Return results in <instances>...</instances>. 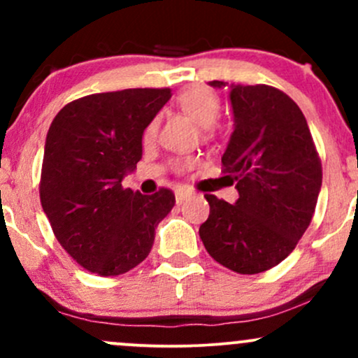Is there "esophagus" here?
<instances>
[{
    "label": "esophagus",
    "instance_id": "obj_1",
    "mask_svg": "<svg viewBox=\"0 0 358 358\" xmlns=\"http://www.w3.org/2000/svg\"><path fill=\"white\" fill-rule=\"evenodd\" d=\"M192 195H193L192 190H187V188H178V190L175 192V200H176V203H182L183 200L190 199Z\"/></svg>",
    "mask_w": 358,
    "mask_h": 358
}]
</instances>
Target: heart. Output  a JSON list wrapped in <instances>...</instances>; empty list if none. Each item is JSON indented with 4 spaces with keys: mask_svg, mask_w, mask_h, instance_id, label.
<instances>
[{
    "mask_svg": "<svg viewBox=\"0 0 358 358\" xmlns=\"http://www.w3.org/2000/svg\"><path fill=\"white\" fill-rule=\"evenodd\" d=\"M176 102L185 113L192 119H195L196 124H200L205 131L210 129V126L217 121L220 114V101L213 90L207 87H190L183 90ZM158 122L151 121L145 131V139H153L156 134Z\"/></svg>",
    "mask_w": 358,
    "mask_h": 358,
    "instance_id": "1",
    "label": "heart"
}]
</instances>
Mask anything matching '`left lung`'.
I'll list each match as a JSON object with an SVG mask.
<instances>
[{
  "label": "left lung",
  "instance_id": "left-lung-1",
  "mask_svg": "<svg viewBox=\"0 0 358 358\" xmlns=\"http://www.w3.org/2000/svg\"><path fill=\"white\" fill-rule=\"evenodd\" d=\"M212 87L227 82L212 80ZM234 131L222 155L236 203L205 195L210 215L199 234L217 262L239 274L279 264L310 225L322 188V162L298 104L269 85L231 84Z\"/></svg>",
  "mask_w": 358,
  "mask_h": 358
}]
</instances>
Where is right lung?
<instances>
[{"label":"right lung","mask_w":358,"mask_h":358,"mask_svg":"<svg viewBox=\"0 0 358 358\" xmlns=\"http://www.w3.org/2000/svg\"><path fill=\"white\" fill-rule=\"evenodd\" d=\"M170 89H124L69 102L45 141L40 202L60 245L84 269L119 276L150 254L175 195L122 187L143 156V133Z\"/></svg>","instance_id":"add662e5"}]
</instances>
